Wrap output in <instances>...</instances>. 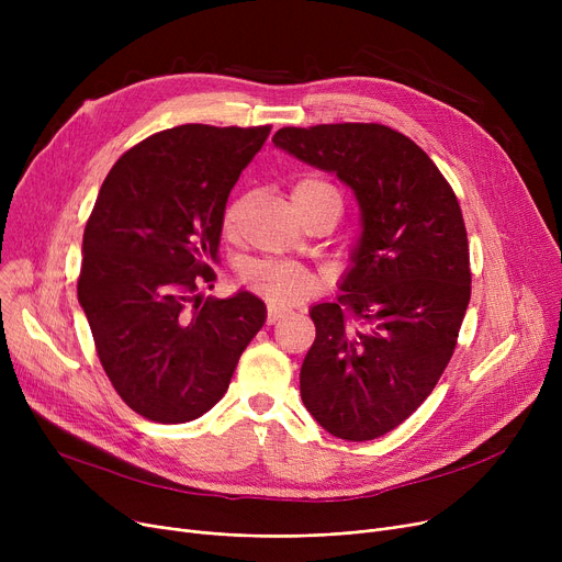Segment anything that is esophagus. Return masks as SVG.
Here are the masks:
<instances>
[{
  "label": "esophagus",
  "instance_id": "34e87169",
  "mask_svg": "<svg viewBox=\"0 0 562 562\" xmlns=\"http://www.w3.org/2000/svg\"><path fill=\"white\" fill-rule=\"evenodd\" d=\"M280 318H284V312L278 310V307H269V314H266V323H269V326H273V323H278Z\"/></svg>",
  "mask_w": 562,
  "mask_h": 562
}]
</instances>
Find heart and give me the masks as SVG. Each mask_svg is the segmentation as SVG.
<instances>
[{
    "label": "heart",
    "mask_w": 562,
    "mask_h": 562,
    "mask_svg": "<svg viewBox=\"0 0 562 562\" xmlns=\"http://www.w3.org/2000/svg\"><path fill=\"white\" fill-rule=\"evenodd\" d=\"M318 195H337V191L323 180H316V177H305V180H301L291 191V200H310ZM244 206H246V198H236L225 206L223 212L225 234H234L236 227H239ZM239 276H241V282L250 291H255L257 296L278 307L299 305L307 301L321 286L318 276L303 269L299 263H289V261H263V259L248 261Z\"/></svg>",
    "instance_id": "b5f03b06"
}]
</instances>
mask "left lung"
Listing matches in <instances>:
<instances>
[{
	"instance_id": "1",
	"label": "left lung",
	"mask_w": 562,
	"mask_h": 562,
	"mask_svg": "<svg viewBox=\"0 0 562 562\" xmlns=\"http://www.w3.org/2000/svg\"><path fill=\"white\" fill-rule=\"evenodd\" d=\"M273 143L337 175L360 204L344 293L310 310L301 396L330 435L375 439L430 396L456 350L471 296L458 198L422 147L385 125L282 127Z\"/></svg>"
}]
</instances>
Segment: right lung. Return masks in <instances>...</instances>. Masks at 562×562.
Instances as JSON below:
<instances>
[{"mask_svg":"<svg viewBox=\"0 0 562 562\" xmlns=\"http://www.w3.org/2000/svg\"><path fill=\"white\" fill-rule=\"evenodd\" d=\"M269 132H159L117 159L100 189L77 296L111 385L145 419L184 424L212 409L263 326L255 293L195 291L214 280L227 195Z\"/></svg>","mask_w":562,"mask_h":562,"instance_id":"right-lung-1","label":"right lung"}]
</instances>
